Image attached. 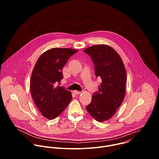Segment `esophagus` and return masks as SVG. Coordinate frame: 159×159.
<instances>
[{"mask_svg": "<svg viewBox=\"0 0 159 159\" xmlns=\"http://www.w3.org/2000/svg\"><path fill=\"white\" fill-rule=\"evenodd\" d=\"M74 93L75 94H81V92H80V91H77V90H74Z\"/></svg>", "mask_w": 159, "mask_h": 159, "instance_id": "34e87169", "label": "esophagus"}]
</instances>
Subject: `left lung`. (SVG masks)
Segmentation results:
<instances>
[{"instance_id":"obj_1","label":"left lung","mask_w":159,"mask_h":159,"mask_svg":"<svg viewBox=\"0 0 159 159\" xmlns=\"http://www.w3.org/2000/svg\"><path fill=\"white\" fill-rule=\"evenodd\" d=\"M84 52L92 58L95 75L102 80L86 109L96 121L102 122L115 115L125 99L126 69L119 54L108 45H94Z\"/></svg>"}]
</instances>
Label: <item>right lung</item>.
I'll return each instance as SVG.
<instances>
[{"label": "right lung", "mask_w": 159, "mask_h": 159, "mask_svg": "<svg viewBox=\"0 0 159 159\" xmlns=\"http://www.w3.org/2000/svg\"><path fill=\"white\" fill-rule=\"evenodd\" d=\"M77 52L71 48L50 49L39 57L34 66L30 82L31 94L41 115L48 120L57 118L72 99L70 91L57 84L63 77L64 65Z\"/></svg>", "instance_id": "obj_1"}]
</instances>
